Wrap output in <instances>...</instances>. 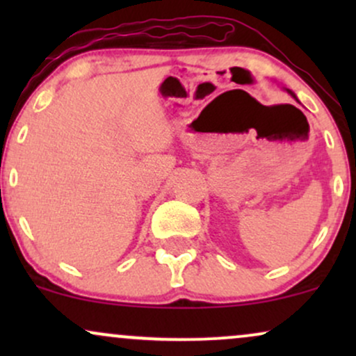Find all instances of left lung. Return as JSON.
Segmentation results:
<instances>
[{
  "mask_svg": "<svg viewBox=\"0 0 356 356\" xmlns=\"http://www.w3.org/2000/svg\"><path fill=\"white\" fill-rule=\"evenodd\" d=\"M288 93H291V95H293V97H295V93H293V92H291V90H288Z\"/></svg>",
  "mask_w": 356,
  "mask_h": 356,
  "instance_id": "obj_1",
  "label": "left lung"
}]
</instances>
